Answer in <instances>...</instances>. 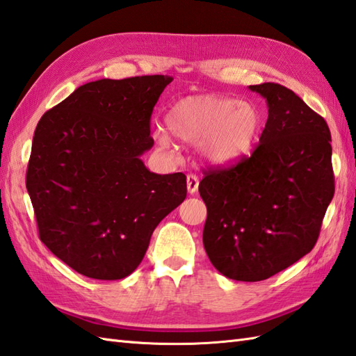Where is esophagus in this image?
Listing matches in <instances>:
<instances>
[{
  "label": "esophagus",
  "mask_w": 356,
  "mask_h": 356,
  "mask_svg": "<svg viewBox=\"0 0 356 356\" xmlns=\"http://www.w3.org/2000/svg\"><path fill=\"white\" fill-rule=\"evenodd\" d=\"M199 187V178L196 173H188L187 175V190L188 193H196V190Z\"/></svg>",
  "instance_id": "esophagus-1"
}]
</instances>
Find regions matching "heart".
I'll return each mask as SVG.
<instances>
[{
  "mask_svg": "<svg viewBox=\"0 0 356 356\" xmlns=\"http://www.w3.org/2000/svg\"><path fill=\"white\" fill-rule=\"evenodd\" d=\"M169 133L186 143H197L201 157L227 164L248 154L263 127V115L252 102L216 95H195L179 99L166 116ZM163 148L172 145L168 133L157 129Z\"/></svg>",
  "mask_w": 356,
  "mask_h": 356,
  "instance_id": "b5f03b06",
  "label": "heart"
}]
</instances>
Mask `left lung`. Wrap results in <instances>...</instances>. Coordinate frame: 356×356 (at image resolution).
<instances>
[{"mask_svg":"<svg viewBox=\"0 0 356 356\" xmlns=\"http://www.w3.org/2000/svg\"><path fill=\"white\" fill-rule=\"evenodd\" d=\"M268 118L250 157L204 170V248L229 280L270 278L311 252L334 197L326 120L278 83L249 86Z\"/></svg>","mask_w":356,"mask_h":356,"instance_id":"8db88e82","label":"left lung"}]
</instances>
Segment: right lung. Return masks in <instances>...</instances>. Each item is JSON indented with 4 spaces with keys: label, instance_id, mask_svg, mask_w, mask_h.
Here are the masks:
<instances>
[{
    "label": "right lung",
    "instance_id": "1",
    "mask_svg": "<svg viewBox=\"0 0 356 356\" xmlns=\"http://www.w3.org/2000/svg\"><path fill=\"white\" fill-rule=\"evenodd\" d=\"M168 75L83 84L48 110L34 131L27 169L39 237L88 278L115 281L142 263L157 225L184 201L186 175H159L151 115Z\"/></svg>",
    "mask_w": 356,
    "mask_h": 356
}]
</instances>
